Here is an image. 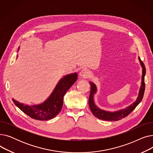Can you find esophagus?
<instances>
[{
  "label": "esophagus",
  "mask_w": 153,
  "mask_h": 153,
  "mask_svg": "<svg viewBox=\"0 0 153 153\" xmlns=\"http://www.w3.org/2000/svg\"><path fill=\"white\" fill-rule=\"evenodd\" d=\"M80 76H81L82 77H89L91 75V72L89 70H88L87 69H83L79 73Z\"/></svg>",
  "instance_id": "obj_1"
}]
</instances>
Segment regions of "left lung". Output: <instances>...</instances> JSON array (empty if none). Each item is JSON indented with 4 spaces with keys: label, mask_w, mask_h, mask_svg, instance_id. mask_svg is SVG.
Masks as SVG:
<instances>
[{
    "label": "left lung",
    "mask_w": 153,
    "mask_h": 153,
    "mask_svg": "<svg viewBox=\"0 0 153 153\" xmlns=\"http://www.w3.org/2000/svg\"><path fill=\"white\" fill-rule=\"evenodd\" d=\"M139 59L141 63V65L143 68L141 85L140 87L139 95L137 99H136V100L133 103H132L131 105L128 107L126 108L122 109L119 111H117L114 112H110V111H105L98 108L95 105L94 101V95L95 94L96 91H97V88H96V86L94 83L90 82L91 92H90V95L89 98V107L91 108V111L92 112V114L95 117H97V118H99L101 120H107V121H118V120H121L129 115L131 112L136 107V106H137L141 102L143 97L144 90H145L144 76H145V74H146V68H145V66H144V63L141 61L140 58H139Z\"/></svg>",
    "instance_id": "obj_1"
}]
</instances>
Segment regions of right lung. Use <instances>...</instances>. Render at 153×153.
I'll use <instances>...</instances> for the list:
<instances>
[{"label":"right lung","instance_id":"right-lung-1","mask_svg":"<svg viewBox=\"0 0 153 153\" xmlns=\"http://www.w3.org/2000/svg\"><path fill=\"white\" fill-rule=\"evenodd\" d=\"M77 78V73L68 74L62 77L48 99L39 105L28 106L20 103L13 99L12 100L16 106L31 118L38 120L52 119L61 111L63 105L64 95L75 83Z\"/></svg>","mask_w":153,"mask_h":153}]
</instances>
